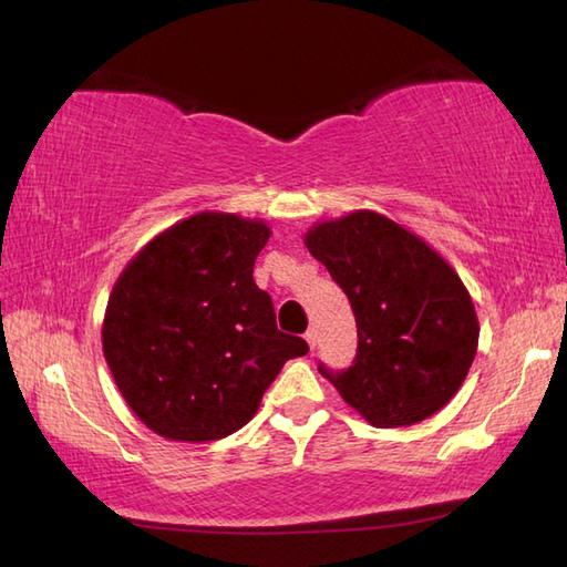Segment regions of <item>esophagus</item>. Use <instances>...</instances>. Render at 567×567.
<instances>
[{
  "label": "esophagus",
  "instance_id": "1",
  "mask_svg": "<svg viewBox=\"0 0 567 567\" xmlns=\"http://www.w3.org/2000/svg\"><path fill=\"white\" fill-rule=\"evenodd\" d=\"M305 341L309 343L311 351H315V348H317V331H315V329H309V331L305 333Z\"/></svg>",
  "mask_w": 567,
  "mask_h": 567
}]
</instances>
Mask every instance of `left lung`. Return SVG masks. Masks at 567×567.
<instances>
[{
    "mask_svg": "<svg viewBox=\"0 0 567 567\" xmlns=\"http://www.w3.org/2000/svg\"><path fill=\"white\" fill-rule=\"evenodd\" d=\"M305 246L353 307L355 363L319 368L375 429L412 426L461 390L477 353L473 297L453 265L390 216L358 209L317 221Z\"/></svg>",
    "mask_w": 567,
    "mask_h": 567,
    "instance_id": "8db88e82",
    "label": "left lung"
}]
</instances>
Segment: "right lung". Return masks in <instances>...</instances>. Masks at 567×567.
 <instances>
[{"mask_svg":"<svg viewBox=\"0 0 567 567\" xmlns=\"http://www.w3.org/2000/svg\"><path fill=\"white\" fill-rule=\"evenodd\" d=\"M262 219L199 212L153 236L116 277L102 323L112 378L143 424L179 443L231 436L305 339L277 331L252 265Z\"/></svg>","mask_w":567,"mask_h":567,"instance_id":"obj_1","label":"right lung"}]
</instances>
